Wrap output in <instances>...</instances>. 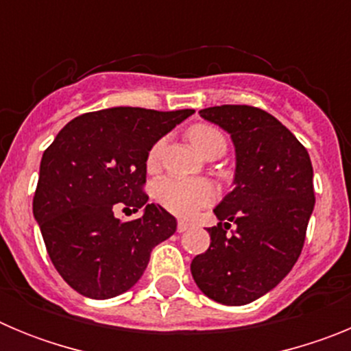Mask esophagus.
I'll return each mask as SVG.
<instances>
[{"mask_svg":"<svg viewBox=\"0 0 351 351\" xmlns=\"http://www.w3.org/2000/svg\"><path fill=\"white\" fill-rule=\"evenodd\" d=\"M190 223H188V221H179L178 223V232H179V234H182V232H186V230H188V228H190Z\"/></svg>","mask_w":351,"mask_h":351,"instance_id":"obj_1","label":"esophagus"}]
</instances>
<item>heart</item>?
<instances>
[{
	"label": "heart",
	"instance_id": "b5f03b06",
	"mask_svg": "<svg viewBox=\"0 0 351 351\" xmlns=\"http://www.w3.org/2000/svg\"><path fill=\"white\" fill-rule=\"evenodd\" d=\"M191 144L202 154H207L216 145H226L225 137L218 128L210 125H195L188 132ZM163 141L156 142L147 154V167L153 169L160 160ZM154 198L161 206L181 218H191L202 207L209 206L216 200V190L209 181L204 179H182L163 178L154 184Z\"/></svg>",
	"mask_w": 351,
	"mask_h": 351
}]
</instances>
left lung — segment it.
I'll use <instances>...</instances> for the list:
<instances>
[{
  "mask_svg": "<svg viewBox=\"0 0 351 351\" xmlns=\"http://www.w3.org/2000/svg\"><path fill=\"white\" fill-rule=\"evenodd\" d=\"M230 133L234 188L214 214L210 246L191 262L197 287L209 299L244 306L283 280L300 256L315 207L308 149L280 121L251 105L200 110ZM232 222L236 230L230 231Z\"/></svg>",
  "mask_w": 351,
  "mask_h": 351,
  "instance_id": "8db88e82",
  "label": "left lung"
}]
</instances>
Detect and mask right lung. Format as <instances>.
<instances>
[{"label":"right lung","mask_w":351,"mask_h":351,"mask_svg":"<svg viewBox=\"0 0 351 351\" xmlns=\"http://www.w3.org/2000/svg\"><path fill=\"white\" fill-rule=\"evenodd\" d=\"M193 112L114 107L82 114L43 151L33 214L56 271L80 295L101 300L130 290L153 247L176 232L172 214L147 204L145 161ZM116 206L146 210L119 222Z\"/></svg>","instance_id":"add662e5"}]
</instances>
